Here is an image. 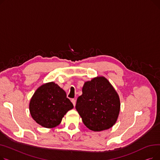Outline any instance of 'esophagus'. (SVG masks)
<instances>
[{
	"mask_svg": "<svg viewBox=\"0 0 160 160\" xmlns=\"http://www.w3.org/2000/svg\"><path fill=\"white\" fill-rule=\"evenodd\" d=\"M71 102L73 104L74 106H75V105H76V100L74 98H72V99H71Z\"/></svg>",
	"mask_w": 160,
	"mask_h": 160,
	"instance_id": "34e87169",
	"label": "esophagus"
}]
</instances>
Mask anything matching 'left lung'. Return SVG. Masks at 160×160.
Listing matches in <instances>:
<instances>
[{
  "instance_id": "1",
  "label": "left lung",
  "mask_w": 160,
  "mask_h": 160,
  "mask_svg": "<svg viewBox=\"0 0 160 160\" xmlns=\"http://www.w3.org/2000/svg\"><path fill=\"white\" fill-rule=\"evenodd\" d=\"M120 108L119 95L104 77L86 82L76 104L83 124L94 132L112 128L118 119Z\"/></svg>"
}]
</instances>
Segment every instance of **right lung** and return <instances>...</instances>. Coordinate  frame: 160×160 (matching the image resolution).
Wrapping results in <instances>:
<instances>
[{
  "label": "right lung",
  "mask_w": 160,
  "mask_h": 160,
  "mask_svg": "<svg viewBox=\"0 0 160 160\" xmlns=\"http://www.w3.org/2000/svg\"><path fill=\"white\" fill-rule=\"evenodd\" d=\"M73 108L65 91L54 82L39 87L29 104L33 119L47 128H52L60 124L64 115Z\"/></svg>",
  "instance_id": "obj_1"
}]
</instances>
